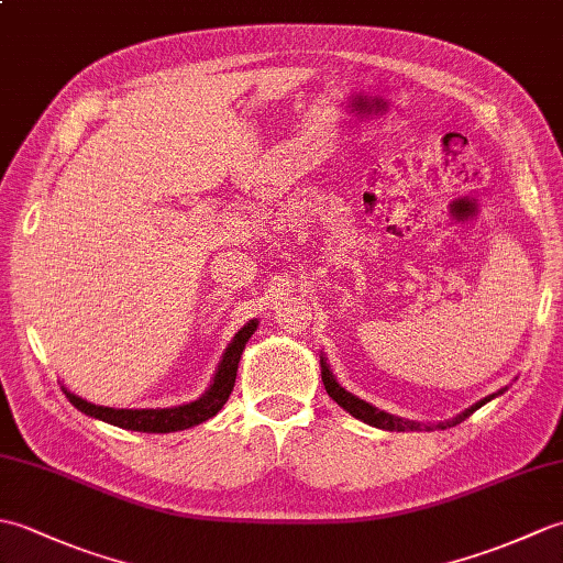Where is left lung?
Returning a JSON list of instances; mask_svg holds the SVG:
<instances>
[{
  "label": "left lung",
  "instance_id": "obj_1",
  "mask_svg": "<svg viewBox=\"0 0 563 563\" xmlns=\"http://www.w3.org/2000/svg\"><path fill=\"white\" fill-rule=\"evenodd\" d=\"M319 365H321V382H324V387H327V391H329V397H331L333 401H336V404L341 406V409H345V411H349L353 418H357V421H363V423H367V426H375V428H382V430H397V433H401V430H435V428L445 430V428H450V426H457V423H462V421H464V418H470L476 409H482L484 404H488L492 399L500 397V394H504V391L508 389V387H504V389H498L496 394H488V397H484L482 401H476L474 406H470V409H464L460 416L450 418V421H445V423L426 426V423L406 421V418H399V416H394V413L382 411V409H377V406L367 404L365 399L355 397V394H351L349 389L341 387V385H339V379H336V375L331 373V367H329V363H327L324 353H321V361H319Z\"/></svg>",
  "mask_w": 563,
  "mask_h": 563
}]
</instances>
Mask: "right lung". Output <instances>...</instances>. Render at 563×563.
I'll return each mask as SVG.
<instances>
[{"label": "right lung", "instance_id": "obj_1", "mask_svg": "<svg viewBox=\"0 0 563 563\" xmlns=\"http://www.w3.org/2000/svg\"><path fill=\"white\" fill-rule=\"evenodd\" d=\"M256 327H258V319H249L246 324L234 333V339L222 353L218 369H214L210 387L202 391L196 401L172 406V409H111V406H99L81 399L77 394H71L67 387H63V391L67 394L69 404L81 413L125 430H140V433H174V430L194 428L212 418L222 409L224 401L230 399V394L234 389L239 361H242L246 341L251 339V333L256 331Z\"/></svg>", "mask_w": 563, "mask_h": 563}]
</instances>
